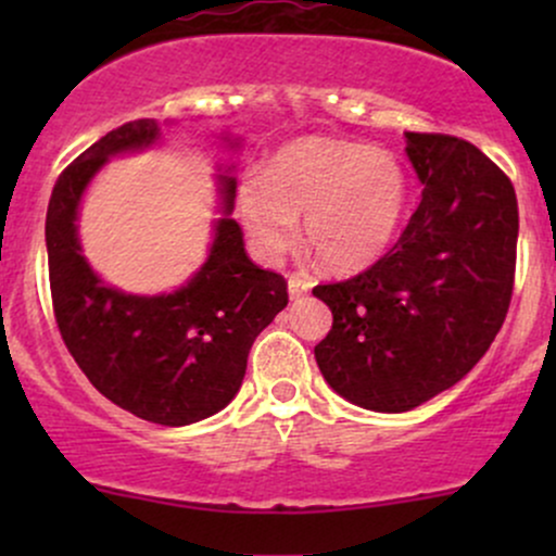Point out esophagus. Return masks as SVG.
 <instances>
[{
    "mask_svg": "<svg viewBox=\"0 0 556 556\" xmlns=\"http://www.w3.org/2000/svg\"><path fill=\"white\" fill-rule=\"evenodd\" d=\"M290 298H303L305 292L311 290V287H314V279H308V277H300V274H292L290 277Z\"/></svg>",
    "mask_w": 556,
    "mask_h": 556,
    "instance_id": "34e87169",
    "label": "esophagus"
}]
</instances>
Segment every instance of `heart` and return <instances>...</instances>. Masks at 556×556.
<instances>
[{
	"instance_id": "b5f03b06",
	"label": "heart",
	"mask_w": 556,
	"mask_h": 556,
	"mask_svg": "<svg viewBox=\"0 0 556 556\" xmlns=\"http://www.w3.org/2000/svg\"><path fill=\"white\" fill-rule=\"evenodd\" d=\"M410 201V180L389 151L311 138L279 149L264 175L238 190V214L253 248L279 258L305 240L329 269H361L392 245Z\"/></svg>"
}]
</instances>
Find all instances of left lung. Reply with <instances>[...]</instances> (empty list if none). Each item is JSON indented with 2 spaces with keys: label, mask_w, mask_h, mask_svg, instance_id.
Here are the masks:
<instances>
[{
  "label": "left lung",
  "mask_w": 556,
  "mask_h": 556,
  "mask_svg": "<svg viewBox=\"0 0 556 556\" xmlns=\"http://www.w3.org/2000/svg\"><path fill=\"white\" fill-rule=\"evenodd\" d=\"M424 182L418 208L376 264L316 285L331 308L316 363L337 394L379 413H405L455 387L507 316L518 258V198L473 143L405 132Z\"/></svg>",
  "instance_id": "left-lung-1"
}]
</instances>
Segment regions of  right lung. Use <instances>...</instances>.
I'll list each match as a JSON object with an SVG mask.
<instances>
[{
    "mask_svg": "<svg viewBox=\"0 0 556 556\" xmlns=\"http://www.w3.org/2000/svg\"><path fill=\"white\" fill-rule=\"evenodd\" d=\"M156 138L154 119H132L62 169L47 212L49 287L56 327L88 381L132 416L188 426L238 394L253 340L290 298L282 274L248 258L242 229L229 216L216 222L201 271L172 295H125L96 277L75 227L83 190L106 159ZM219 182L229 214L235 177Z\"/></svg>",
    "mask_w": 556,
    "mask_h": 556,
    "instance_id": "obj_1",
    "label": "right lung"
}]
</instances>
